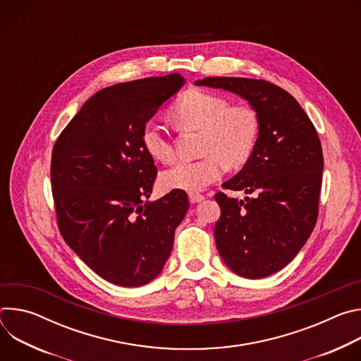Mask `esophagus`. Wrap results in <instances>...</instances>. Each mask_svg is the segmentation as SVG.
<instances>
[{"mask_svg": "<svg viewBox=\"0 0 361 361\" xmlns=\"http://www.w3.org/2000/svg\"><path fill=\"white\" fill-rule=\"evenodd\" d=\"M204 198H205V197H204L202 194H195V192H190V194H188V200H190L191 204L200 202V201H202Z\"/></svg>", "mask_w": 361, "mask_h": 361, "instance_id": "34e87169", "label": "esophagus"}]
</instances>
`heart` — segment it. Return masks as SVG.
<instances>
[{"instance_id": "heart-1", "label": "heart", "mask_w": 361, "mask_h": 361, "mask_svg": "<svg viewBox=\"0 0 361 361\" xmlns=\"http://www.w3.org/2000/svg\"><path fill=\"white\" fill-rule=\"evenodd\" d=\"M173 120L181 130H202L200 160H180L160 174L164 190L200 192L216 183L224 171L225 160L240 166L248 160L259 137V116L248 106H231L219 94L188 90L173 107ZM141 142L152 159L170 161L174 145L167 128L157 120L144 124Z\"/></svg>"}]
</instances>
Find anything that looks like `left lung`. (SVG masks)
<instances>
[{
    "mask_svg": "<svg viewBox=\"0 0 361 361\" xmlns=\"http://www.w3.org/2000/svg\"><path fill=\"white\" fill-rule=\"evenodd\" d=\"M197 85L230 91L259 116V137L244 167L224 188L251 197L216 195L214 227L224 264L245 279L284 269L310 237L319 212L323 149L313 123L286 90L240 77H207Z\"/></svg>",
    "mask_w": 361,
    "mask_h": 361,
    "instance_id": "8db88e82",
    "label": "left lung"
}]
</instances>
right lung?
Returning a JSON list of instances; mask_svg holds the SVG:
<instances>
[{"instance_id":"1","label":"right lung","mask_w":361,"mask_h":361,"mask_svg":"<svg viewBox=\"0 0 361 361\" xmlns=\"http://www.w3.org/2000/svg\"><path fill=\"white\" fill-rule=\"evenodd\" d=\"M184 82L176 73L102 88L54 144L51 184L61 235L113 284L140 287L156 279L188 210L185 191L148 200L157 169L141 142L144 124Z\"/></svg>"}]
</instances>
